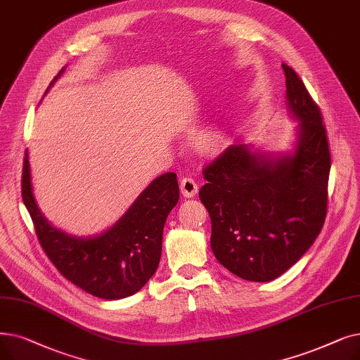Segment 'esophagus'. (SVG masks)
<instances>
[{
  "instance_id": "esophagus-1",
  "label": "esophagus",
  "mask_w": 360,
  "mask_h": 360,
  "mask_svg": "<svg viewBox=\"0 0 360 360\" xmlns=\"http://www.w3.org/2000/svg\"><path fill=\"white\" fill-rule=\"evenodd\" d=\"M197 191H198V185L193 178L186 176L181 179V193L184 197H194Z\"/></svg>"
}]
</instances>
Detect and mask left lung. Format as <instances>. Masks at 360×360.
Here are the masks:
<instances>
[{"label": "left lung", "mask_w": 360, "mask_h": 360, "mask_svg": "<svg viewBox=\"0 0 360 360\" xmlns=\"http://www.w3.org/2000/svg\"><path fill=\"white\" fill-rule=\"evenodd\" d=\"M287 104L300 120L292 154L271 158L231 146L202 169L198 197L212 221L210 245L229 272L268 283L299 260L323 226L331 153L318 104L290 66Z\"/></svg>", "instance_id": "obj_1"}]
</instances>
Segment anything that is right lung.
<instances>
[{
	"instance_id": "add662e5",
	"label": "right lung",
	"mask_w": 360,
	"mask_h": 360,
	"mask_svg": "<svg viewBox=\"0 0 360 360\" xmlns=\"http://www.w3.org/2000/svg\"><path fill=\"white\" fill-rule=\"evenodd\" d=\"M22 197L39 244L57 271L92 295L119 300L138 292L158 271L165 222L179 200V186L176 174L167 172L147 186L110 229L92 238H76L51 226L39 212L26 150Z\"/></svg>"
}]
</instances>
